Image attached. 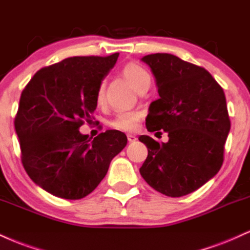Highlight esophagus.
Returning a JSON list of instances; mask_svg holds the SVG:
<instances>
[{
  "label": "esophagus",
  "instance_id": "esophagus-1",
  "mask_svg": "<svg viewBox=\"0 0 250 250\" xmlns=\"http://www.w3.org/2000/svg\"><path fill=\"white\" fill-rule=\"evenodd\" d=\"M127 140L128 143H134L137 140V137L134 134H127Z\"/></svg>",
  "mask_w": 250,
  "mask_h": 250
}]
</instances>
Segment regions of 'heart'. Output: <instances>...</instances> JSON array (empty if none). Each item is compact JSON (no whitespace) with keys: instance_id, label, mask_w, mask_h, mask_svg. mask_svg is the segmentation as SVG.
I'll list each match as a JSON object with an SVG mask.
<instances>
[{"instance_id":"b5f03b06","label":"heart","mask_w":250,"mask_h":250,"mask_svg":"<svg viewBox=\"0 0 250 250\" xmlns=\"http://www.w3.org/2000/svg\"><path fill=\"white\" fill-rule=\"evenodd\" d=\"M123 76L127 79L128 83L134 87L137 91L149 87L151 84V76L146 71L142 65L137 63H128L123 67ZM105 101V87L101 85L97 91V102L98 104H103ZM143 112L139 110H127L120 111L111 119L110 125L113 128L120 131H134L137 128L138 123L142 119Z\"/></svg>"}]
</instances>
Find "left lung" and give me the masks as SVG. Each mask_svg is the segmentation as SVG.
Wrapping results in <instances>:
<instances>
[{
    "label": "left lung",
    "instance_id": "1",
    "mask_svg": "<svg viewBox=\"0 0 250 250\" xmlns=\"http://www.w3.org/2000/svg\"><path fill=\"white\" fill-rule=\"evenodd\" d=\"M153 72L159 99L146 117L147 131H165L159 144L140 136L148 154L139 172L152 188L167 196L189 194L210 180L224 163L230 130L222 87L204 67L171 54L142 58Z\"/></svg>",
    "mask_w": 250,
    "mask_h": 250
}]
</instances>
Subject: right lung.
Here are the masks:
<instances>
[{
  "instance_id": "add662e5",
  "label": "right lung",
  "mask_w": 250,
  "mask_h": 250,
  "mask_svg": "<svg viewBox=\"0 0 250 250\" xmlns=\"http://www.w3.org/2000/svg\"><path fill=\"white\" fill-rule=\"evenodd\" d=\"M118 56L65 58L38 70L22 91L15 117L21 159L31 180L50 194L67 200L89 195L127 144L117 130L93 140L79 132L92 120L97 91Z\"/></svg>"
}]
</instances>
